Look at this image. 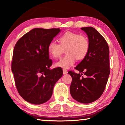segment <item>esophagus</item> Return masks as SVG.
Returning a JSON list of instances; mask_svg holds the SVG:
<instances>
[{"instance_id":"34e87169","label":"esophagus","mask_w":125,"mask_h":125,"mask_svg":"<svg viewBox=\"0 0 125 125\" xmlns=\"http://www.w3.org/2000/svg\"><path fill=\"white\" fill-rule=\"evenodd\" d=\"M63 74H67L68 71H67V69H63Z\"/></svg>"}]
</instances>
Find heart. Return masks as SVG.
Returning a JSON list of instances; mask_svg holds the SVG:
<instances>
[{"instance_id":"obj_1","label":"heart","mask_w":125,"mask_h":125,"mask_svg":"<svg viewBox=\"0 0 125 125\" xmlns=\"http://www.w3.org/2000/svg\"><path fill=\"white\" fill-rule=\"evenodd\" d=\"M60 44L51 42L48 46L49 54L54 58H60L65 49L67 54L62 57L56 65L64 68L72 66L77 59L85 58L89 50V42L85 36L77 33L67 32L59 38Z\"/></svg>"}]
</instances>
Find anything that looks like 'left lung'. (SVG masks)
I'll return each mask as SVG.
<instances>
[{
    "mask_svg": "<svg viewBox=\"0 0 125 125\" xmlns=\"http://www.w3.org/2000/svg\"><path fill=\"white\" fill-rule=\"evenodd\" d=\"M87 34L89 50L86 56L75 69L69 71L72 80L70 86L72 96L80 103L94 102L103 94L110 74L109 48L104 37L92 27H82ZM86 75L84 78L83 74Z\"/></svg>",
    "mask_w": 125,
    "mask_h": 125,
    "instance_id": "left-lung-1",
    "label": "left lung"
}]
</instances>
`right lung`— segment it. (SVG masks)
I'll return each mask as SVG.
<instances>
[{
  "label": "right lung",
  "mask_w": 125,
  "mask_h": 125,
  "mask_svg": "<svg viewBox=\"0 0 125 125\" xmlns=\"http://www.w3.org/2000/svg\"><path fill=\"white\" fill-rule=\"evenodd\" d=\"M59 28H35L16 42L11 71L19 94L27 102L39 105L52 96L54 85L62 77V68L51 69L48 46L60 32Z\"/></svg>",
  "instance_id": "1"
}]
</instances>
